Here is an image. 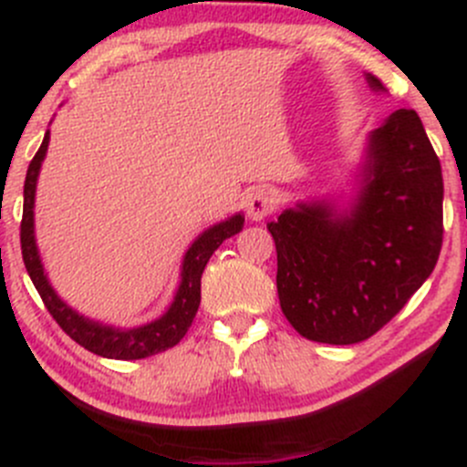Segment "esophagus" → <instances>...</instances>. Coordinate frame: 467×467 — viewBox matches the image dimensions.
I'll return each instance as SVG.
<instances>
[{
	"label": "esophagus",
	"instance_id": "1",
	"mask_svg": "<svg viewBox=\"0 0 467 467\" xmlns=\"http://www.w3.org/2000/svg\"><path fill=\"white\" fill-rule=\"evenodd\" d=\"M244 209H247L249 220H254V223H261L263 218H267V215L274 211L272 191L254 189L252 193L247 195V200H244Z\"/></svg>",
	"mask_w": 467,
	"mask_h": 467
}]
</instances>
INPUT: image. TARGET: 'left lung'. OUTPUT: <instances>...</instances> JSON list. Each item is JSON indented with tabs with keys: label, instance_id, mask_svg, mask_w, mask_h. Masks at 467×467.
<instances>
[{
	"label": "left lung",
	"instance_id": "left-lung-1",
	"mask_svg": "<svg viewBox=\"0 0 467 467\" xmlns=\"http://www.w3.org/2000/svg\"><path fill=\"white\" fill-rule=\"evenodd\" d=\"M267 229L296 333L337 346L376 335L430 278L443 243V175L420 117L396 109L368 132L348 198L299 200Z\"/></svg>",
	"mask_w": 467,
	"mask_h": 467
}]
</instances>
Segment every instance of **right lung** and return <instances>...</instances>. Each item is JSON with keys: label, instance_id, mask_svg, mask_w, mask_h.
<instances>
[{"label": "right lung", "instance_id": "obj_1", "mask_svg": "<svg viewBox=\"0 0 467 467\" xmlns=\"http://www.w3.org/2000/svg\"><path fill=\"white\" fill-rule=\"evenodd\" d=\"M49 130L42 139L40 150L36 152L33 161L28 163L26 182H24V211H22V227H19V240H22V258L26 265L28 276L33 285L40 292L47 310L57 321L62 330L69 335L76 344L91 353L100 355L108 359H141L150 355L161 353V350L172 348L180 344L189 326L193 324V317L200 307V278L209 263L211 254L220 247L227 238H232L238 232H243L244 215L234 213L227 220L211 224L204 229L193 243L186 249L184 258L180 265V285H177L175 296L171 306L166 307L161 317L148 321V324L134 326V328H119V326L103 324V321L89 319L74 310L67 301H62L49 283V276L45 272L40 249L36 243V189L37 177H40L42 161H45L47 150H49Z\"/></svg>", "mask_w": 467, "mask_h": 467}]
</instances>
